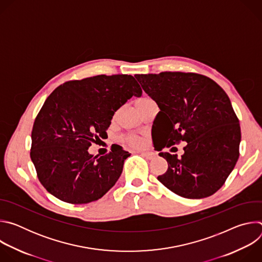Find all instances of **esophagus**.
<instances>
[{"label": "esophagus", "instance_id": "1", "mask_svg": "<svg viewBox=\"0 0 262 262\" xmlns=\"http://www.w3.org/2000/svg\"><path fill=\"white\" fill-rule=\"evenodd\" d=\"M141 155H142L144 158H146L147 160H152V159H155V158H156V156H157L155 152H151V151L141 152Z\"/></svg>", "mask_w": 262, "mask_h": 262}]
</instances>
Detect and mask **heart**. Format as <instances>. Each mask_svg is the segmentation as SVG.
<instances>
[{"instance_id": "obj_1", "label": "heart", "mask_w": 262, "mask_h": 262, "mask_svg": "<svg viewBox=\"0 0 262 262\" xmlns=\"http://www.w3.org/2000/svg\"><path fill=\"white\" fill-rule=\"evenodd\" d=\"M147 100H150V98L144 96V97H141V98L137 99L135 103H140V102H144V101H147ZM125 139H126V141H127L129 144H132V145H134V146H139V145H141L142 142H143L142 139H140V138H138V137H136V136H127Z\"/></svg>"}]
</instances>
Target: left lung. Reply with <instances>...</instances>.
I'll use <instances>...</instances> for the list:
<instances>
[{"instance_id":"left-lung-1","label":"left lung","mask_w":262,"mask_h":262,"mask_svg":"<svg viewBox=\"0 0 262 262\" xmlns=\"http://www.w3.org/2000/svg\"><path fill=\"white\" fill-rule=\"evenodd\" d=\"M135 77L161 110L152 126L155 147L161 151L186 142L181 158L159 154L168 163L159 181L183 198L213 195L239 157L241 126L226 92L195 72L165 71Z\"/></svg>"}]
</instances>
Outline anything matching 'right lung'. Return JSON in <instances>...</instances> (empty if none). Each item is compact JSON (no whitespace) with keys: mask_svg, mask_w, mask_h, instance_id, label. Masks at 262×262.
Segmentation results:
<instances>
[{"mask_svg":"<svg viewBox=\"0 0 262 262\" xmlns=\"http://www.w3.org/2000/svg\"><path fill=\"white\" fill-rule=\"evenodd\" d=\"M142 95L133 76L113 74L68 81L45 101L32 129L31 160L45 189L71 204L101 198L120 177L130 156L119 145L102 157L88 152L106 135L115 112Z\"/></svg>","mask_w":262,"mask_h":262,"instance_id":"1","label":"right lung"}]
</instances>
